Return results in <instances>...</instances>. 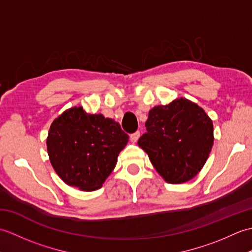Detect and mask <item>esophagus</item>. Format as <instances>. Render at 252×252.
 Instances as JSON below:
<instances>
[{
  "label": "esophagus",
  "mask_w": 252,
  "mask_h": 252,
  "mask_svg": "<svg viewBox=\"0 0 252 252\" xmlns=\"http://www.w3.org/2000/svg\"><path fill=\"white\" fill-rule=\"evenodd\" d=\"M138 138H140V132H138V131H136V132H134V133H132V134L130 135V140H131V142H133V143L137 142Z\"/></svg>",
  "instance_id": "obj_1"
}]
</instances>
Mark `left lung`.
<instances>
[{
  "label": "left lung",
  "mask_w": 252,
  "mask_h": 252,
  "mask_svg": "<svg viewBox=\"0 0 252 252\" xmlns=\"http://www.w3.org/2000/svg\"><path fill=\"white\" fill-rule=\"evenodd\" d=\"M145 126L137 144L168 183H184L202 169L213 145V125L199 106L186 98L156 106Z\"/></svg>",
  "instance_id": "1"
}]
</instances>
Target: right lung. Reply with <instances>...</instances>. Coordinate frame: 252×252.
<instances>
[{"label": "right lung", "instance_id": "add662e5", "mask_svg": "<svg viewBox=\"0 0 252 252\" xmlns=\"http://www.w3.org/2000/svg\"><path fill=\"white\" fill-rule=\"evenodd\" d=\"M129 142L120 125L103 115L73 107L56 118L47 136V153L66 184L95 190L115 169L118 155Z\"/></svg>", "mask_w": 252, "mask_h": 252}]
</instances>
